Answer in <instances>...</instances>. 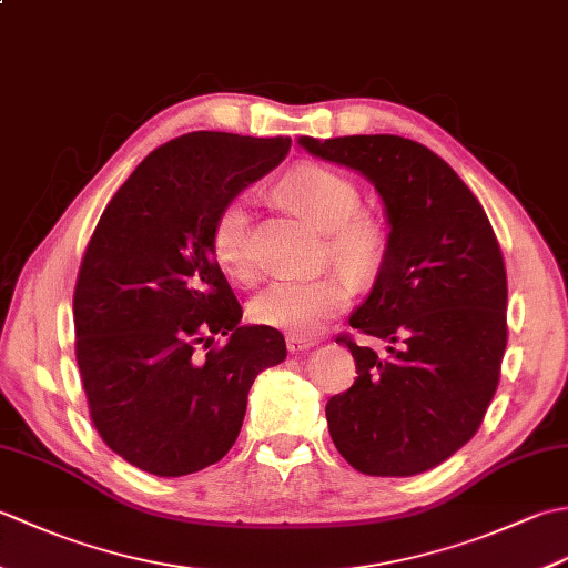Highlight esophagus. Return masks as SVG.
<instances>
[{"instance_id": "obj_1", "label": "esophagus", "mask_w": 568, "mask_h": 568, "mask_svg": "<svg viewBox=\"0 0 568 568\" xmlns=\"http://www.w3.org/2000/svg\"><path fill=\"white\" fill-rule=\"evenodd\" d=\"M285 344L291 354H303V352H310L312 346H317V339H307V336H300V334H287Z\"/></svg>"}]
</instances>
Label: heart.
I'll return each instance as SVG.
<instances>
[{"mask_svg":"<svg viewBox=\"0 0 568 568\" xmlns=\"http://www.w3.org/2000/svg\"><path fill=\"white\" fill-rule=\"evenodd\" d=\"M281 195L329 236L332 256L356 275L378 268L388 236L381 222L361 214V190L352 178L324 165H300L281 180ZM212 251L222 271L248 283L256 275L253 220L246 195L229 200L212 226ZM352 275L332 271L317 277H277L251 300V320L293 334H315L348 305Z\"/></svg>","mask_w":568,"mask_h":568,"instance_id":"obj_1","label":"heart"}]
</instances>
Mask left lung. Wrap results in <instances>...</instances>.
I'll return each instance as SVG.
<instances>
[{
  "mask_svg": "<svg viewBox=\"0 0 568 568\" xmlns=\"http://www.w3.org/2000/svg\"><path fill=\"white\" fill-rule=\"evenodd\" d=\"M376 187L388 246L348 317L385 354L342 339L358 378L327 403L332 442L366 476H417L474 437L508 344V277L488 216L449 163L393 134L300 136Z\"/></svg>",
  "mask_w": 568,
  "mask_h": 568,
  "instance_id": "obj_1",
  "label": "left lung"
}]
</instances>
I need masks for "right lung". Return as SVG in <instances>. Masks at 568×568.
I'll return each mask as SVG.
<instances>
[{"label":"right lung","instance_id":"1","mask_svg":"<svg viewBox=\"0 0 568 568\" xmlns=\"http://www.w3.org/2000/svg\"><path fill=\"white\" fill-rule=\"evenodd\" d=\"M287 151V136L224 131L168 141L119 187L84 251L72 312L90 415L104 444L146 474L178 478L224 458L253 381L285 361L281 332L241 324L212 226ZM214 333L230 336L222 349L209 347Z\"/></svg>","mask_w":568,"mask_h":568}]
</instances>
